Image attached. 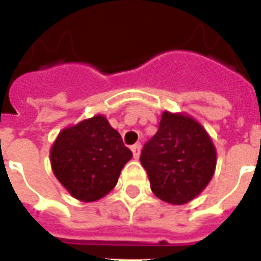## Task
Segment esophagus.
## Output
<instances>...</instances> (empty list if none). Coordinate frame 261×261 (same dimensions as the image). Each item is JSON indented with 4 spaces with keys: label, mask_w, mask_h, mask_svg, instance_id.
Masks as SVG:
<instances>
[{
    "label": "esophagus",
    "mask_w": 261,
    "mask_h": 261,
    "mask_svg": "<svg viewBox=\"0 0 261 261\" xmlns=\"http://www.w3.org/2000/svg\"><path fill=\"white\" fill-rule=\"evenodd\" d=\"M131 151H133V155L134 158H138L140 156V151H141V144H134L133 147H131Z\"/></svg>",
    "instance_id": "1"
}]
</instances>
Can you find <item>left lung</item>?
Here are the masks:
<instances>
[{"label": "left lung", "mask_w": 261, "mask_h": 261, "mask_svg": "<svg viewBox=\"0 0 261 261\" xmlns=\"http://www.w3.org/2000/svg\"><path fill=\"white\" fill-rule=\"evenodd\" d=\"M140 161L156 198L171 205H184L195 199L212 179L216 148L195 118L164 112L158 131L144 145Z\"/></svg>", "instance_id": "left-lung-1"}]
</instances>
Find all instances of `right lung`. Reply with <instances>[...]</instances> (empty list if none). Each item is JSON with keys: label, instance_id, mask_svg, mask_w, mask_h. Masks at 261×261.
I'll return each mask as SVG.
<instances>
[{"label": "right lung", "instance_id": "obj_1", "mask_svg": "<svg viewBox=\"0 0 261 261\" xmlns=\"http://www.w3.org/2000/svg\"><path fill=\"white\" fill-rule=\"evenodd\" d=\"M133 152L103 114L66 127L50 148L55 176L76 199L94 202L116 187Z\"/></svg>", "mask_w": 261, "mask_h": 261}]
</instances>
